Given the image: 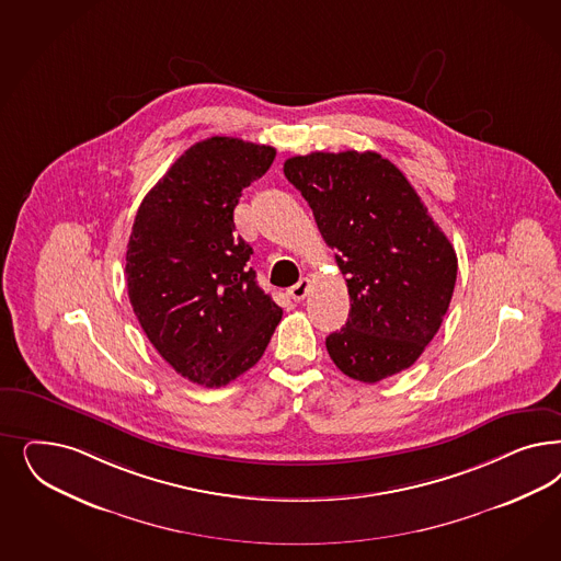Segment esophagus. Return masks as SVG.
I'll return each mask as SVG.
<instances>
[{"label": "esophagus", "mask_w": 561, "mask_h": 561, "mask_svg": "<svg viewBox=\"0 0 561 561\" xmlns=\"http://www.w3.org/2000/svg\"><path fill=\"white\" fill-rule=\"evenodd\" d=\"M309 287H311V280H309V278H301L297 285H293V287H290V299H295V301H301V299H306V297H308Z\"/></svg>", "instance_id": "obj_1"}]
</instances>
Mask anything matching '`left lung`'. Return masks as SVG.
<instances>
[{
    "label": "left lung",
    "instance_id": "obj_1",
    "mask_svg": "<svg viewBox=\"0 0 561 561\" xmlns=\"http://www.w3.org/2000/svg\"><path fill=\"white\" fill-rule=\"evenodd\" d=\"M346 274V324L325 339L353 380L376 383L411 367L448 311L453 243L397 164L378 152H311L285 161Z\"/></svg>",
    "mask_w": 561,
    "mask_h": 561
}]
</instances>
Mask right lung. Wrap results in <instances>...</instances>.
Wrapping results in <instances>:
<instances>
[{"instance_id":"right-lung-1","label":"right lung","mask_w":561,"mask_h":561,"mask_svg":"<svg viewBox=\"0 0 561 561\" xmlns=\"http://www.w3.org/2000/svg\"><path fill=\"white\" fill-rule=\"evenodd\" d=\"M272 146L213 136L190 146L142 199L127 241L129 304L178 374L220 388L260 362L283 318L255 283L252 248L233 236L243 187Z\"/></svg>"}]
</instances>
